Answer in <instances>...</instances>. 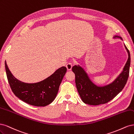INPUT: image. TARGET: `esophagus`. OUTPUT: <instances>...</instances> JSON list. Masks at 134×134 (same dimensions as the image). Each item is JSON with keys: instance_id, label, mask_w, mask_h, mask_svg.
<instances>
[{"instance_id": "esophagus-1", "label": "esophagus", "mask_w": 134, "mask_h": 134, "mask_svg": "<svg viewBox=\"0 0 134 134\" xmlns=\"http://www.w3.org/2000/svg\"><path fill=\"white\" fill-rule=\"evenodd\" d=\"M66 68H67L68 71H71L72 68V63L71 62L68 63L66 64Z\"/></svg>"}]
</instances>
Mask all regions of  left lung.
Masks as SVG:
<instances>
[{
    "label": "left lung",
    "mask_w": 134,
    "mask_h": 134,
    "mask_svg": "<svg viewBox=\"0 0 134 134\" xmlns=\"http://www.w3.org/2000/svg\"><path fill=\"white\" fill-rule=\"evenodd\" d=\"M122 40L121 37L115 36ZM125 46L128 53V59L123 71L112 83L103 86H98L93 83L84 69L79 65H75L72 70L75 74L76 87L82 101L86 104L98 105L107 103L121 91L126 85L129 75L130 66V52Z\"/></svg>",
    "instance_id": "left-lung-1"
}]
</instances>
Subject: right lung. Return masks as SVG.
<instances>
[{
    "label": "right lung",
    "mask_w": 134,
    "mask_h": 134,
    "mask_svg": "<svg viewBox=\"0 0 134 134\" xmlns=\"http://www.w3.org/2000/svg\"><path fill=\"white\" fill-rule=\"evenodd\" d=\"M5 67L8 82L13 92L21 100L35 106H46L53 102L67 71L66 67H61L46 79L37 83H28L15 78L6 61Z\"/></svg>",
    "instance_id": "right-lung-1"
}]
</instances>
